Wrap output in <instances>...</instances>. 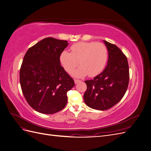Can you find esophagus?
<instances>
[{"mask_svg": "<svg viewBox=\"0 0 151 151\" xmlns=\"http://www.w3.org/2000/svg\"><path fill=\"white\" fill-rule=\"evenodd\" d=\"M81 81L80 80H77V79H74V83L75 84H77L78 83H79Z\"/></svg>", "mask_w": 151, "mask_h": 151, "instance_id": "esophagus-1", "label": "esophagus"}]
</instances>
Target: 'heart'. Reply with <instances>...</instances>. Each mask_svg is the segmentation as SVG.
<instances>
[{"instance_id": "b5f03b06", "label": "heart", "mask_w": 151, "mask_h": 151, "mask_svg": "<svg viewBox=\"0 0 151 151\" xmlns=\"http://www.w3.org/2000/svg\"><path fill=\"white\" fill-rule=\"evenodd\" d=\"M71 53L66 50L60 55V62L66 72L70 73L79 64L81 67L73 71L76 77L89 75L94 77L101 72L106 65L108 52L101 43L79 42L70 47Z\"/></svg>"}]
</instances>
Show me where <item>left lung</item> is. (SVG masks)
Returning a JSON list of instances; mask_svg holds the SVG:
<instances>
[{
  "mask_svg": "<svg viewBox=\"0 0 151 151\" xmlns=\"http://www.w3.org/2000/svg\"><path fill=\"white\" fill-rule=\"evenodd\" d=\"M108 52L107 65L93 79L85 81V103L91 108L106 110L119 102L129 82V67L126 56L115 45L103 40Z\"/></svg>",
  "mask_w": 151,
  "mask_h": 151,
  "instance_id": "8db88e82",
  "label": "left lung"
}]
</instances>
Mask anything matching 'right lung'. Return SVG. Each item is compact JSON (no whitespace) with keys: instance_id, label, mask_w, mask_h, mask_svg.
Segmentation results:
<instances>
[{"instance_id":"1","label":"right lung","mask_w":151,"mask_h":151,"mask_svg":"<svg viewBox=\"0 0 151 151\" xmlns=\"http://www.w3.org/2000/svg\"><path fill=\"white\" fill-rule=\"evenodd\" d=\"M67 41L46 38L26 53L20 68L21 89L28 103L35 110L53 114L67 103V93L74 81L61 65L60 55Z\"/></svg>"}]
</instances>
